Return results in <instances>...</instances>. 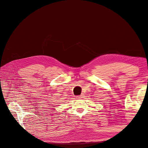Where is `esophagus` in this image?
I'll use <instances>...</instances> for the list:
<instances>
[{
  "instance_id": "34e87169",
  "label": "esophagus",
  "mask_w": 148,
  "mask_h": 148,
  "mask_svg": "<svg viewBox=\"0 0 148 148\" xmlns=\"http://www.w3.org/2000/svg\"><path fill=\"white\" fill-rule=\"evenodd\" d=\"M82 97V95H80V96H77V97H76V98H77V99H80Z\"/></svg>"
}]
</instances>
